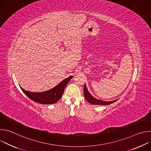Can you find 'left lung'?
<instances>
[{"instance_id": "left-lung-1", "label": "left lung", "mask_w": 151, "mask_h": 151, "mask_svg": "<svg viewBox=\"0 0 151 151\" xmlns=\"http://www.w3.org/2000/svg\"><path fill=\"white\" fill-rule=\"evenodd\" d=\"M83 93H84V96H85V99L87 100V101L88 103H90V104H93L107 105V104H110L111 103H113L117 100H113V101H106L99 100V99L94 98V97H93V96L90 93V92L87 90V86H86L85 84L84 85V88H83Z\"/></svg>"}]
</instances>
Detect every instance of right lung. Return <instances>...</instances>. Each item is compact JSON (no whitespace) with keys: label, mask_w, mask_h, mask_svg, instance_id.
I'll return each instance as SVG.
<instances>
[{"label":"right lung","mask_w":151,"mask_h":151,"mask_svg":"<svg viewBox=\"0 0 151 151\" xmlns=\"http://www.w3.org/2000/svg\"><path fill=\"white\" fill-rule=\"evenodd\" d=\"M73 77V76H70V77L66 78L53 88L44 92H30L24 90L22 87H20V88L29 98L34 101L44 104H54L61 99L66 85Z\"/></svg>","instance_id":"right-lung-1"}]
</instances>
